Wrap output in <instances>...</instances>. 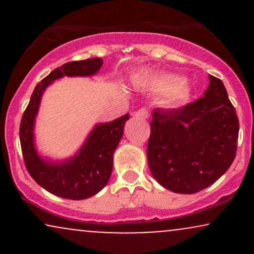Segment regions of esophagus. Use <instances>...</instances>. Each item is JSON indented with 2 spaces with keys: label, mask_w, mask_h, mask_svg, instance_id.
I'll list each match as a JSON object with an SVG mask.
<instances>
[{
  "label": "esophagus",
  "mask_w": 254,
  "mask_h": 254,
  "mask_svg": "<svg viewBox=\"0 0 254 254\" xmlns=\"http://www.w3.org/2000/svg\"><path fill=\"white\" fill-rule=\"evenodd\" d=\"M133 116H135L136 118H141V119H147L148 118V111L147 110H143V109H141V110H138L137 111V112H135L133 113Z\"/></svg>",
  "instance_id": "esophagus-1"
}]
</instances>
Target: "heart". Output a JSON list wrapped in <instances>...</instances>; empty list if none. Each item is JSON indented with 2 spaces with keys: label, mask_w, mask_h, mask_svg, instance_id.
<instances>
[{
  "label": "heart",
  "mask_w": 254,
  "mask_h": 254,
  "mask_svg": "<svg viewBox=\"0 0 254 254\" xmlns=\"http://www.w3.org/2000/svg\"><path fill=\"white\" fill-rule=\"evenodd\" d=\"M133 83L137 86L147 87L156 94L165 95L166 103L172 107L182 106L190 97V90L188 86L184 82H180V78L177 75L168 74V72L141 75L133 80Z\"/></svg>",
  "instance_id": "1"
}]
</instances>
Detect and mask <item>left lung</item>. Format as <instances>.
I'll return each mask as SVG.
<instances>
[{"label":"left lung","mask_w":254,"mask_h":254,"mask_svg":"<svg viewBox=\"0 0 254 254\" xmlns=\"http://www.w3.org/2000/svg\"><path fill=\"white\" fill-rule=\"evenodd\" d=\"M204 97L177 110L153 111L148 165L154 179L191 194L220 179L237 154L239 121L220 78L209 75Z\"/></svg>","instance_id":"1"}]
</instances>
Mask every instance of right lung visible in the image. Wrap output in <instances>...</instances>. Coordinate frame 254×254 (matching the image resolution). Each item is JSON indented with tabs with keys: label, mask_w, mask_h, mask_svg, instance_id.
I'll list each match as a JSON object with an SVG mask.
<instances>
[{
	"label": "right lung",
	"mask_w": 254,
	"mask_h": 254,
	"mask_svg": "<svg viewBox=\"0 0 254 254\" xmlns=\"http://www.w3.org/2000/svg\"><path fill=\"white\" fill-rule=\"evenodd\" d=\"M101 58H88L63 64L37 84L20 124V143L28 173L38 185L55 196L81 200L94 196L109 183L113 168V153L124 132L130 115L109 123L94 125L76 154L63 160L42 156L37 150L34 127L42 97L56 80L68 77H89L103 66Z\"/></svg>",
	"instance_id": "add662e5"
}]
</instances>
